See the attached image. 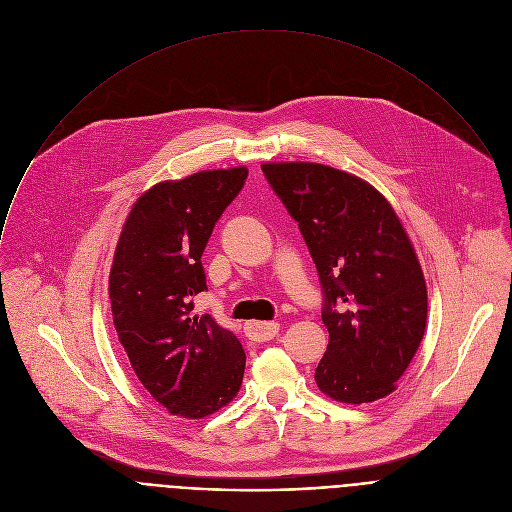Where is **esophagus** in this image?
<instances>
[{"label": "esophagus", "mask_w": 512, "mask_h": 512, "mask_svg": "<svg viewBox=\"0 0 512 512\" xmlns=\"http://www.w3.org/2000/svg\"><path fill=\"white\" fill-rule=\"evenodd\" d=\"M245 332L255 342H267L279 332V324L277 322H257V320H253V322H247Z\"/></svg>", "instance_id": "obj_1"}]
</instances>
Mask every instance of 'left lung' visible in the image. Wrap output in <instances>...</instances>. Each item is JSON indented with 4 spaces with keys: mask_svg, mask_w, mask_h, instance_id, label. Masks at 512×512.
<instances>
[{
    "mask_svg": "<svg viewBox=\"0 0 512 512\" xmlns=\"http://www.w3.org/2000/svg\"><path fill=\"white\" fill-rule=\"evenodd\" d=\"M261 170L296 218L324 289L328 350L316 385L360 405L391 395L427 322V285L391 202L367 180L316 162Z\"/></svg>",
    "mask_w": 512,
    "mask_h": 512,
    "instance_id": "obj_1",
    "label": "left lung"
}]
</instances>
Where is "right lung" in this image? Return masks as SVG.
<instances>
[{
  "label": "right lung",
  "instance_id": "right-lung-1",
  "mask_svg": "<svg viewBox=\"0 0 512 512\" xmlns=\"http://www.w3.org/2000/svg\"><path fill=\"white\" fill-rule=\"evenodd\" d=\"M245 166L164 180L131 206L109 273L117 338L131 369L168 413L202 419L243 383L245 350L208 314H192L206 289L200 263L214 223L241 192Z\"/></svg>",
  "mask_w": 512,
  "mask_h": 512
}]
</instances>
